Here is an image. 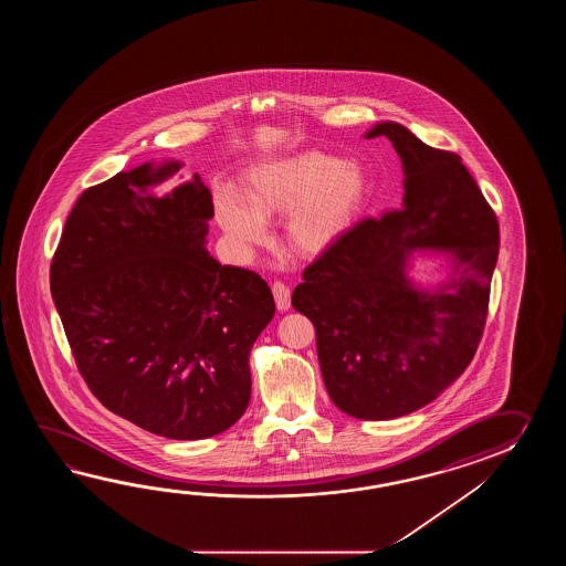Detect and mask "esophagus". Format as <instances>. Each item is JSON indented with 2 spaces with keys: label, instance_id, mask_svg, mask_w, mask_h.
Segmentation results:
<instances>
[{
  "label": "esophagus",
  "instance_id": "34e87169",
  "mask_svg": "<svg viewBox=\"0 0 566 566\" xmlns=\"http://www.w3.org/2000/svg\"><path fill=\"white\" fill-rule=\"evenodd\" d=\"M271 289H273V297H275V303H277L279 312H287L289 307H291V291H289L287 285L281 283V281H275Z\"/></svg>",
  "mask_w": 566,
  "mask_h": 566
}]
</instances>
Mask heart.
Wrapping results in <instances>:
<instances>
[{
	"label": "heart",
	"mask_w": 566,
	"mask_h": 566,
	"mask_svg": "<svg viewBox=\"0 0 566 566\" xmlns=\"http://www.w3.org/2000/svg\"><path fill=\"white\" fill-rule=\"evenodd\" d=\"M368 192L358 166L322 151L269 161L249 171L244 202L232 192L217 198L218 224L241 254L265 244L266 218L289 214L285 232L295 251L317 254L348 229Z\"/></svg>",
	"instance_id": "1"
}]
</instances>
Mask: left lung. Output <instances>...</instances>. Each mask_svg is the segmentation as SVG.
I'll return each mask as SVG.
<instances>
[{"instance_id":"left-lung-1","label":"left lung","mask_w":566,"mask_h":566,"mask_svg":"<svg viewBox=\"0 0 566 566\" xmlns=\"http://www.w3.org/2000/svg\"><path fill=\"white\" fill-rule=\"evenodd\" d=\"M405 171L400 210L364 218L303 271L291 305L307 315L327 395L361 421L421 409L455 382L480 346L500 249L492 206L461 157L422 144L400 123H376ZM419 250L446 253L447 283L415 286Z\"/></svg>"}]
</instances>
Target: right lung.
Masks as SVG:
<instances>
[{
    "label": "right lung",
    "instance_id": "add662e5",
    "mask_svg": "<svg viewBox=\"0 0 566 566\" xmlns=\"http://www.w3.org/2000/svg\"><path fill=\"white\" fill-rule=\"evenodd\" d=\"M180 161L144 164L76 200L50 291L78 373L103 407L149 433L227 431L251 400L249 354L275 315L265 279L206 251L212 196Z\"/></svg>",
    "mask_w": 566,
    "mask_h": 566
}]
</instances>
